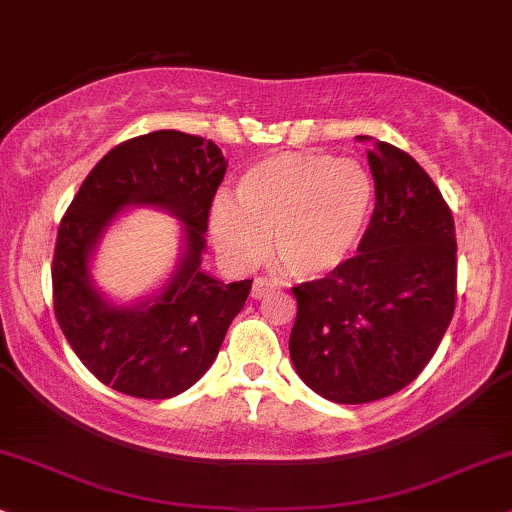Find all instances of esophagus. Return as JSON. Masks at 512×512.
<instances>
[{
    "label": "esophagus",
    "instance_id": "obj_1",
    "mask_svg": "<svg viewBox=\"0 0 512 512\" xmlns=\"http://www.w3.org/2000/svg\"><path fill=\"white\" fill-rule=\"evenodd\" d=\"M273 289L275 285L270 280H266V277H256L254 285H251V296H254V299H263V296L273 292Z\"/></svg>",
    "mask_w": 512,
    "mask_h": 512
}]
</instances>
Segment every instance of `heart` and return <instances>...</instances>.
I'll return each instance as SVG.
<instances>
[{"instance_id":"obj_1","label":"heart","mask_w":512,"mask_h":512,"mask_svg":"<svg viewBox=\"0 0 512 512\" xmlns=\"http://www.w3.org/2000/svg\"><path fill=\"white\" fill-rule=\"evenodd\" d=\"M370 173L356 159L277 154L239 175L235 204L216 201L208 235L232 268L266 254L294 280H320L358 249L372 213Z\"/></svg>"}]
</instances>
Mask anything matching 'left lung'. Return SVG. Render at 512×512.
I'll list each match as a JSON object with an SVG mask.
<instances>
[{
	"mask_svg": "<svg viewBox=\"0 0 512 512\" xmlns=\"http://www.w3.org/2000/svg\"><path fill=\"white\" fill-rule=\"evenodd\" d=\"M375 211L358 254L294 287V370L334 403H370L408 387L430 363L456 308V227L420 163L372 140Z\"/></svg>",
	"mask_w": 512,
	"mask_h": 512,
	"instance_id": "8db88e82",
	"label": "left lung"
}]
</instances>
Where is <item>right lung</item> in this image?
Masks as SVG:
<instances>
[{
	"instance_id": "obj_1",
	"label": "right lung",
	"mask_w": 512,
	"mask_h": 512,
	"mask_svg": "<svg viewBox=\"0 0 512 512\" xmlns=\"http://www.w3.org/2000/svg\"><path fill=\"white\" fill-rule=\"evenodd\" d=\"M227 161L216 144L178 130L140 135L104 156L68 206L56 237L54 313L75 356L97 380L137 399H170L216 361L251 280L220 282L201 270L211 201ZM181 220L179 263L154 293L118 305L93 285L91 261L128 207Z\"/></svg>"
}]
</instances>
